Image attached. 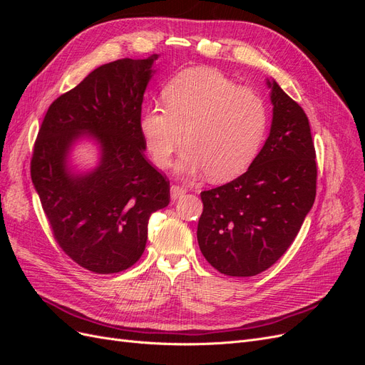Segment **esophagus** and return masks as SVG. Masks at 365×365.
<instances>
[{
    "instance_id": "obj_1",
    "label": "esophagus",
    "mask_w": 365,
    "mask_h": 365,
    "mask_svg": "<svg viewBox=\"0 0 365 365\" xmlns=\"http://www.w3.org/2000/svg\"><path fill=\"white\" fill-rule=\"evenodd\" d=\"M185 192H187V189L184 185H180V184H173L172 187H170V196H172V200L175 201V200H178V197H181V196H184L185 195Z\"/></svg>"
}]
</instances>
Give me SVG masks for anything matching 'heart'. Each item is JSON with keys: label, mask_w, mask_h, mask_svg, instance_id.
Returning <instances> with one entry per match:
<instances>
[{"label": "heart", "mask_w": 365, "mask_h": 365, "mask_svg": "<svg viewBox=\"0 0 365 365\" xmlns=\"http://www.w3.org/2000/svg\"><path fill=\"white\" fill-rule=\"evenodd\" d=\"M163 106L146 109L141 130L150 157L168 168L175 152L189 148L178 169L204 170L210 180L225 181L244 172L256 157L268 126L260 94L237 86L213 68H190L164 91Z\"/></svg>", "instance_id": "b5f03b06"}]
</instances>
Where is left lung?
<instances>
[{"instance_id": "8db88e82", "label": "left lung", "mask_w": 365, "mask_h": 365, "mask_svg": "<svg viewBox=\"0 0 365 365\" xmlns=\"http://www.w3.org/2000/svg\"><path fill=\"white\" fill-rule=\"evenodd\" d=\"M264 146L236 180L201 192L197 244L219 272L251 277L267 271L294 242L317 195V161L303 108L275 82Z\"/></svg>"}]
</instances>
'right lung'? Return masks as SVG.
Listing matches in <instances>:
<instances>
[{"label":"right lung","mask_w":365,"mask_h":365,"mask_svg":"<svg viewBox=\"0 0 365 365\" xmlns=\"http://www.w3.org/2000/svg\"><path fill=\"white\" fill-rule=\"evenodd\" d=\"M148 59H118L96 68L54 101L42 120L30 175L54 240L96 274L130 268L146 248L152 213L170 202V182L145 157L141 103L152 76ZM96 135L103 161L73 177L64 157L74 136Z\"/></svg>","instance_id":"right-lung-1"}]
</instances>
